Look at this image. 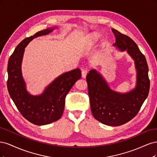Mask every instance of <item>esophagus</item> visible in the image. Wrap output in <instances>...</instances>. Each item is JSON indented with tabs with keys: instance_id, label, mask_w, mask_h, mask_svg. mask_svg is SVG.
I'll use <instances>...</instances> for the list:
<instances>
[{
	"instance_id": "obj_1",
	"label": "esophagus",
	"mask_w": 157,
	"mask_h": 157,
	"mask_svg": "<svg viewBox=\"0 0 157 157\" xmlns=\"http://www.w3.org/2000/svg\"><path fill=\"white\" fill-rule=\"evenodd\" d=\"M87 73H88V71L86 69H82V77L83 78H86Z\"/></svg>"
}]
</instances>
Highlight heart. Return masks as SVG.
Wrapping results in <instances>:
<instances>
[{"mask_svg":"<svg viewBox=\"0 0 157 157\" xmlns=\"http://www.w3.org/2000/svg\"><path fill=\"white\" fill-rule=\"evenodd\" d=\"M99 35L98 33H93L88 36V44L90 46L94 45L98 40Z\"/></svg>","mask_w":157,"mask_h":157,"instance_id":"obj_1","label":"heart"}]
</instances>
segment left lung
Returning <instances> with one entry per match:
<instances>
[{
    "instance_id": "left-lung-1",
    "label": "left lung",
    "mask_w": 157,
    "mask_h": 157,
    "mask_svg": "<svg viewBox=\"0 0 157 157\" xmlns=\"http://www.w3.org/2000/svg\"><path fill=\"white\" fill-rule=\"evenodd\" d=\"M112 31L116 38L113 46L120 52L126 51L134 61L137 73L135 88L126 93L114 91L96 69L89 71L86 81L94 117L105 125L117 126L125 124L137 115L148 96L150 81L145 57L136 42L115 29Z\"/></svg>"
}]
</instances>
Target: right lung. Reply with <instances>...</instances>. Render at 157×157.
I'll list each match as a JSON object with an SVG mask.
<instances>
[{
	"label": "right lung",
	"instance_id": "right-lung-1",
	"mask_svg": "<svg viewBox=\"0 0 157 157\" xmlns=\"http://www.w3.org/2000/svg\"><path fill=\"white\" fill-rule=\"evenodd\" d=\"M57 27L47 28L23 39L16 46L8 63L9 94L22 116L36 125L48 124L59 119L64 110L66 96L81 77V71L77 68L58 76L41 94L34 96L27 91L21 71L25 48L35 38L48 35Z\"/></svg>",
	"mask_w": 157,
	"mask_h": 157
}]
</instances>
